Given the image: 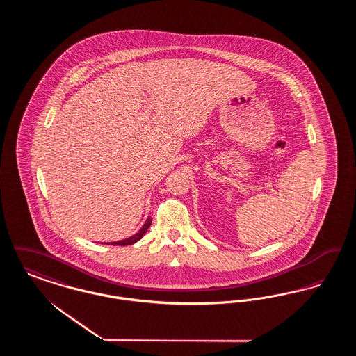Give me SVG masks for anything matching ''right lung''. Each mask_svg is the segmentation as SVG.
I'll return each instance as SVG.
<instances>
[{
  "mask_svg": "<svg viewBox=\"0 0 356 356\" xmlns=\"http://www.w3.org/2000/svg\"><path fill=\"white\" fill-rule=\"evenodd\" d=\"M152 224V219L148 218L147 221L144 222V225L141 227V229L135 234L134 236L129 237V238H125V240H120V241H112V243H106V244H111V245H131V244H135L136 241H138L141 237L144 236V234L148 231V228L151 227Z\"/></svg>",
  "mask_w": 356,
  "mask_h": 356,
  "instance_id": "obj_1",
  "label": "right lung"
}]
</instances>
